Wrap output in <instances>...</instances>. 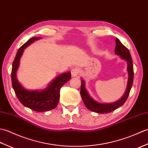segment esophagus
I'll return each instance as SVG.
<instances>
[{"label": "esophagus", "mask_w": 148, "mask_h": 148, "mask_svg": "<svg viewBox=\"0 0 148 148\" xmlns=\"http://www.w3.org/2000/svg\"><path fill=\"white\" fill-rule=\"evenodd\" d=\"M79 69L77 67H74L71 70V76L72 77H77L78 76V74H79Z\"/></svg>", "instance_id": "34e87169"}]
</instances>
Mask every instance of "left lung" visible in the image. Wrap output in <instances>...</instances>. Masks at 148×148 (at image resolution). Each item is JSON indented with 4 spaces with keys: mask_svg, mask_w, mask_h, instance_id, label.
I'll list each match as a JSON object with an SVG mask.
<instances>
[{
    "mask_svg": "<svg viewBox=\"0 0 148 148\" xmlns=\"http://www.w3.org/2000/svg\"><path fill=\"white\" fill-rule=\"evenodd\" d=\"M116 47L114 53L116 55L120 56V58L124 60L127 63V72L128 74V79L127 86L124 95L120 99L112 103H100L94 100L87 92L85 87V81L81 78V96L82 97L83 101L86 108L93 112L97 113H109L116 109L120 108L126 102L130 92L134 81V66L132 58L128 49L119 41L118 39H116Z\"/></svg>",
    "mask_w": 148,
    "mask_h": 148,
    "instance_id": "left-lung-1",
    "label": "left lung"
}]
</instances>
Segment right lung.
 Listing matches in <instances>:
<instances>
[{"instance_id": "obj_1", "label": "right lung", "mask_w": 148, "mask_h": 148, "mask_svg": "<svg viewBox=\"0 0 148 148\" xmlns=\"http://www.w3.org/2000/svg\"><path fill=\"white\" fill-rule=\"evenodd\" d=\"M40 39L41 38L32 37L19 48L12 63L11 81L16 95L22 104L36 112H45L56 108L60 100V88L71 79V72L61 74L43 90H30L21 85L17 79L16 72L24 49Z\"/></svg>"}]
</instances>
